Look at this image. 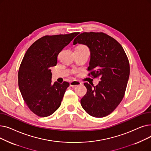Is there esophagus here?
Returning a JSON list of instances; mask_svg holds the SVG:
<instances>
[{"mask_svg": "<svg viewBox=\"0 0 151 151\" xmlns=\"http://www.w3.org/2000/svg\"><path fill=\"white\" fill-rule=\"evenodd\" d=\"M81 84V83L79 81H71L70 83V86L71 87H74L76 86H78V85H80Z\"/></svg>", "mask_w": 151, "mask_h": 151, "instance_id": "1", "label": "esophagus"}]
</instances>
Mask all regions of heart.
I'll return each instance as SVG.
<instances>
[{
  "instance_id": "b5f03b06",
  "label": "heart",
  "mask_w": 151,
  "mask_h": 151,
  "mask_svg": "<svg viewBox=\"0 0 151 151\" xmlns=\"http://www.w3.org/2000/svg\"><path fill=\"white\" fill-rule=\"evenodd\" d=\"M76 49H80V50H88V47L85 45H80L76 47Z\"/></svg>"
}]
</instances>
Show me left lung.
Segmentation results:
<instances>
[{
  "mask_svg": "<svg viewBox=\"0 0 151 151\" xmlns=\"http://www.w3.org/2000/svg\"><path fill=\"white\" fill-rule=\"evenodd\" d=\"M80 43L89 47L91 60L88 70L92 78H100L93 88L84 83L87 92L81 100L85 111L95 117L111 113L121 102L130 75L127 56L121 45L104 32H83L74 40L73 45Z\"/></svg>",
  "mask_w": 151,
  "mask_h": 151,
  "instance_id": "obj_1",
  "label": "left lung"
}]
</instances>
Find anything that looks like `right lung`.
Instances as JSON below:
<instances>
[{
	"label": "right lung",
	"mask_w": 151,
	"mask_h": 151,
	"mask_svg": "<svg viewBox=\"0 0 151 151\" xmlns=\"http://www.w3.org/2000/svg\"><path fill=\"white\" fill-rule=\"evenodd\" d=\"M79 32L45 35L27 50L18 71V86L26 105L40 117L53 114L61 105L68 82L52 84L50 68L55 66L58 56Z\"/></svg>",
	"instance_id": "obj_1"
}]
</instances>
